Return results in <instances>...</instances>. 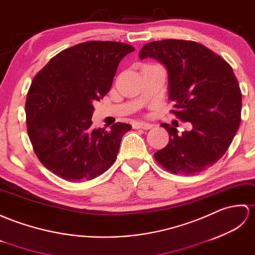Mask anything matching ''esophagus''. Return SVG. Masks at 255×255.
<instances>
[{"instance_id": "34e87169", "label": "esophagus", "mask_w": 255, "mask_h": 255, "mask_svg": "<svg viewBox=\"0 0 255 255\" xmlns=\"http://www.w3.org/2000/svg\"><path fill=\"white\" fill-rule=\"evenodd\" d=\"M152 126L148 123H144V122H135L133 123V128H143V129H149L151 128Z\"/></svg>"}]
</instances>
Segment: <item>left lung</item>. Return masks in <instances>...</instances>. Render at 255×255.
I'll return each instance as SVG.
<instances>
[{
    "instance_id": "obj_1",
    "label": "left lung",
    "mask_w": 255,
    "mask_h": 255,
    "mask_svg": "<svg viewBox=\"0 0 255 255\" xmlns=\"http://www.w3.org/2000/svg\"><path fill=\"white\" fill-rule=\"evenodd\" d=\"M138 58L156 59L167 67L171 113L193 128L178 135L162 123L169 143L155 159L175 174L206 170L227 151L240 126L241 90L231 66L203 44L177 39L146 43Z\"/></svg>"
}]
</instances>
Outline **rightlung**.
Returning <instances> with one entry per match:
<instances>
[{
  "label": "right lung",
  "mask_w": 255,
  "mask_h": 255,
  "mask_svg": "<svg viewBox=\"0 0 255 255\" xmlns=\"http://www.w3.org/2000/svg\"><path fill=\"white\" fill-rule=\"evenodd\" d=\"M135 49L116 41H87L61 51L33 77L25 112L28 136L48 170L70 182L93 180L117 159L123 135L118 122L93 128V103L109 92L118 65Z\"/></svg>",
  "instance_id": "right-lung-1"
}]
</instances>
